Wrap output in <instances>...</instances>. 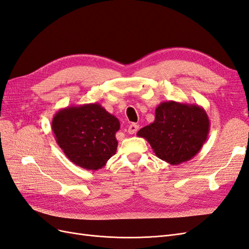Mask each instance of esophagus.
I'll return each mask as SVG.
<instances>
[{"label": "esophagus", "instance_id": "obj_1", "mask_svg": "<svg viewBox=\"0 0 249 249\" xmlns=\"http://www.w3.org/2000/svg\"><path fill=\"white\" fill-rule=\"evenodd\" d=\"M139 129V125L137 124H131L127 127V133L129 134H135Z\"/></svg>", "mask_w": 249, "mask_h": 249}]
</instances>
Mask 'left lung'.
<instances>
[{"mask_svg":"<svg viewBox=\"0 0 249 249\" xmlns=\"http://www.w3.org/2000/svg\"><path fill=\"white\" fill-rule=\"evenodd\" d=\"M209 131L210 120L202 107L168 101L156 108L154 123L142 127L137 136L147 140L159 159L178 165L197 155Z\"/></svg>","mask_w":249,"mask_h":249,"instance_id":"8db88e82","label":"left lung"}]
</instances>
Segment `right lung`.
<instances>
[{"label":"right lung","mask_w":249,"mask_h":249,"mask_svg":"<svg viewBox=\"0 0 249 249\" xmlns=\"http://www.w3.org/2000/svg\"><path fill=\"white\" fill-rule=\"evenodd\" d=\"M119 120L99 103L71 106L53 117L52 130L65 156L78 166L99 170L116 154Z\"/></svg>","instance_id":"right-lung-1"}]
</instances>
